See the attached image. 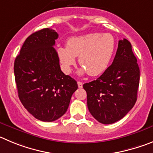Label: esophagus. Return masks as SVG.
I'll use <instances>...</instances> for the list:
<instances>
[{"mask_svg": "<svg viewBox=\"0 0 153 153\" xmlns=\"http://www.w3.org/2000/svg\"><path fill=\"white\" fill-rule=\"evenodd\" d=\"M78 86L79 88H82V87H83V83L82 82H78Z\"/></svg>", "mask_w": 153, "mask_h": 153, "instance_id": "34e87169", "label": "esophagus"}]
</instances>
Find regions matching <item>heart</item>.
I'll return each mask as SVG.
<instances>
[{"label":"heart","instance_id":"1","mask_svg":"<svg viewBox=\"0 0 153 153\" xmlns=\"http://www.w3.org/2000/svg\"><path fill=\"white\" fill-rule=\"evenodd\" d=\"M116 49V41L111 33H91L68 39L66 47H59L57 54L65 72L69 73L71 67L78 57L83 67L80 73L88 72L91 76H97L106 71Z\"/></svg>","mask_w":153,"mask_h":153}]
</instances>
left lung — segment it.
I'll list each match as a JSON object with an SVG mask.
<instances>
[{"instance_id":"left-lung-1","label":"left lung","mask_w":153,"mask_h":153,"mask_svg":"<svg viewBox=\"0 0 153 153\" xmlns=\"http://www.w3.org/2000/svg\"><path fill=\"white\" fill-rule=\"evenodd\" d=\"M140 68L130 42L120 40L112 64L97 80L83 85L91 114L103 124L121 120L137 100Z\"/></svg>"}]
</instances>
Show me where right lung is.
<instances>
[{
  "label": "right lung",
  "instance_id": "obj_1",
  "mask_svg": "<svg viewBox=\"0 0 153 153\" xmlns=\"http://www.w3.org/2000/svg\"><path fill=\"white\" fill-rule=\"evenodd\" d=\"M59 35L45 28L28 36L14 62V76L20 101L29 113L44 122L64 115L78 89L75 79L65 75L53 46Z\"/></svg>",
  "mask_w": 153,
  "mask_h": 153
}]
</instances>
